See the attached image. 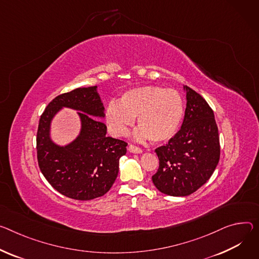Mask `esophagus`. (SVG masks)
<instances>
[{
	"label": "esophagus",
	"instance_id": "obj_1",
	"mask_svg": "<svg viewBox=\"0 0 259 259\" xmlns=\"http://www.w3.org/2000/svg\"><path fill=\"white\" fill-rule=\"evenodd\" d=\"M128 150H129L130 153H134V154H140V153H143V149H140V148H138V147H136V146H134V145H129Z\"/></svg>",
	"mask_w": 259,
	"mask_h": 259
}]
</instances>
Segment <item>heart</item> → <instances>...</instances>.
<instances>
[{"mask_svg": "<svg viewBox=\"0 0 259 259\" xmlns=\"http://www.w3.org/2000/svg\"><path fill=\"white\" fill-rule=\"evenodd\" d=\"M184 113L185 104L179 92L145 85L123 94L119 104L109 103L105 121L112 134L123 136L133 125L134 117H137V138L163 143L177 134Z\"/></svg>", "mask_w": 259, "mask_h": 259, "instance_id": "b5f03b06", "label": "heart"}]
</instances>
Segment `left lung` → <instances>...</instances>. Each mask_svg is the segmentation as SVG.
I'll list each match as a JSON object with an SVG mask.
<instances>
[{
    "label": "left lung",
    "mask_w": 259,
    "mask_h": 259,
    "mask_svg": "<svg viewBox=\"0 0 259 259\" xmlns=\"http://www.w3.org/2000/svg\"><path fill=\"white\" fill-rule=\"evenodd\" d=\"M186 110L181 129L167 145L155 150L159 168L152 177L157 189L170 196H187L204 185L220 159L214 111L191 88L184 85Z\"/></svg>",
    "instance_id": "obj_1"
}]
</instances>
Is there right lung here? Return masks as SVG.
I'll return each instance as SVG.
<instances>
[{
    "instance_id": "right-lung-1",
    "label": "right lung",
    "mask_w": 259,
    "mask_h": 259,
    "mask_svg": "<svg viewBox=\"0 0 259 259\" xmlns=\"http://www.w3.org/2000/svg\"><path fill=\"white\" fill-rule=\"evenodd\" d=\"M64 107L78 110L82 127L78 137L59 146L50 137L54 115ZM105 116L97 85L78 88L56 97L43 111L37 132V159L44 178L61 194L91 200L109 191L119 174L127 143L106 136L99 120Z\"/></svg>"
}]
</instances>
